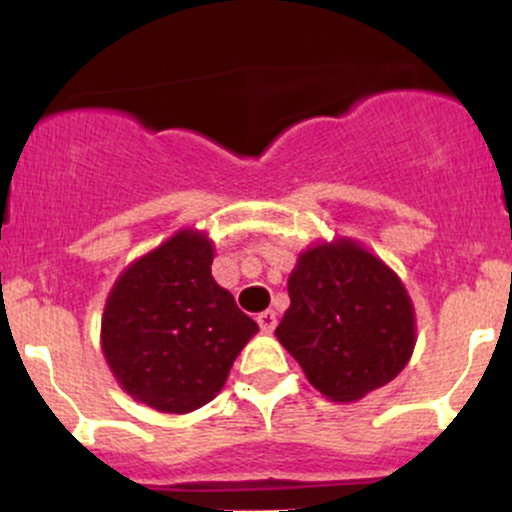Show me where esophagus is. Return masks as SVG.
Listing matches in <instances>:
<instances>
[{"label":"esophagus","mask_w":512,"mask_h":512,"mask_svg":"<svg viewBox=\"0 0 512 512\" xmlns=\"http://www.w3.org/2000/svg\"><path fill=\"white\" fill-rule=\"evenodd\" d=\"M257 322H260L262 332H272L276 327V313L274 310H264V313L257 315Z\"/></svg>","instance_id":"esophagus-1"}]
</instances>
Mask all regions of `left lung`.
<instances>
[{"label": "left lung", "instance_id": "8db88e82", "mask_svg": "<svg viewBox=\"0 0 512 512\" xmlns=\"http://www.w3.org/2000/svg\"><path fill=\"white\" fill-rule=\"evenodd\" d=\"M276 339L332 402H356L395 380L416 344L414 305L399 276L349 238L320 243L289 276Z\"/></svg>", "mask_w": 512, "mask_h": 512}]
</instances>
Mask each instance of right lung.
I'll list each match as a JSON object with an SVG mask.
<instances>
[{"label": "right lung", "mask_w": 512, "mask_h": 512, "mask_svg": "<svg viewBox=\"0 0 512 512\" xmlns=\"http://www.w3.org/2000/svg\"><path fill=\"white\" fill-rule=\"evenodd\" d=\"M211 262V240L185 228L129 264L105 301L103 356L122 390L146 407H204L260 330L216 284Z\"/></svg>", "instance_id": "add662e5"}]
</instances>
